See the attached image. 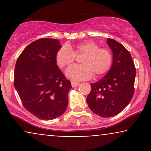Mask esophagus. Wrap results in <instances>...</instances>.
Wrapping results in <instances>:
<instances>
[{
    "instance_id": "obj_1",
    "label": "esophagus",
    "mask_w": 151,
    "mask_h": 151,
    "mask_svg": "<svg viewBox=\"0 0 151 151\" xmlns=\"http://www.w3.org/2000/svg\"><path fill=\"white\" fill-rule=\"evenodd\" d=\"M71 84H72V87H75V86H77L79 85V82H77V81H72Z\"/></svg>"
}]
</instances>
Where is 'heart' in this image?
<instances>
[{"mask_svg": "<svg viewBox=\"0 0 151 151\" xmlns=\"http://www.w3.org/2000/svg\"><path fill=\"white\" fill-rule=\"evenodd\" d=\"M82 55L81 65L70 67L66 72L67 77L74 80H85L94 75L99 77L110 70L113 64V55L106 48H99L96 43L84 41L72 47L62 46L55 55V61L60 68L63 69L71 65L75 60V56Z\"/></svg>", "mask_w": 151, "mask_h": 151, "instance_id": "obj_1", "label": "heart"}]
</instances>
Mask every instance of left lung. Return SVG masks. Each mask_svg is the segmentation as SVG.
I'll return each instance as SVG.
<instances>
[{
	"mask_svg": "<svg viewBox=\"0 0 151 151\" xmlns=\"http://www.w3.org/2000/svg\"><path fill=\"white\" fill-rule=\"evenodd\" d=\"M113 52V64L108 74L91 84L86 98L89 109L101 117L116 116L127 106L134 93L136 70L131 54L123 45L107 39Z\"/></svg>",
	"mask_w": 151,
	"mask_h": 151,
	"instance_id": "1",
	"label": "left lung"
}]
</instances>
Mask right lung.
Wrapping results in <instances>:
<instances>
[{"mask_svg":"<svg viewBox=\"0 0 151 151\" xmlns=\"http://www.w3.org/2000/svg\"><path fill=\"white\" fill-rule=\"evenodd\" d=\"M60 47L58 40H37L23 50L15 64L14 86L22 105L41 120L60 116L68 105L72 85L55 61Z\"/></svg>","mask_w":151,"mask_h":151,"instance_id":"right-lung-1","label":"right lung"}]
</instances>
